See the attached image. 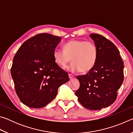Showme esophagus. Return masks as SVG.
<instances>
[{
	"label": "esophagus",
	"mask_w": 133,
	"mask_h": 133,
	"mask_svg": "<svg viewBox=\"0 0 133 133\" xmlns=\"http://www.w3.org/2000/svg\"><path fill=\"white\" fill-rule=\"evenodd\" d=\"M69 77L70 79H71V78H73L74 77V76L71 75V74H69Z\"/></svg>",
	"instance_id": "esophagus-1"
}]
</instances>
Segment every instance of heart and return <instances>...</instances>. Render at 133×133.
Instances as JSON below:
<instances>
[{
  "label": "heart",
  "mask_w": 133,
  "mask_h": 133,
  "mask_svg": "<svg viewBox=\"0 0 133 133\" xmlns=\"http://www.w3.org/2000/svg\"><path fill=\"white\" fill-rule=\"evenodd\" d=\"M63 50L56 49L53 56L55 62L62 68L68 67L69 71L73 73L82 71L86 73L90 71L96 63L98 57V49L91 42L83 40H73L65 43Z\"/></svg>",
  "instance_id": "heart-1"
}]
</instances>
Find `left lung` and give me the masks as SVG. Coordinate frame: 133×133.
<instances>
[{"label":"left lung","mask_w":133,"mask_h":133,"mask_svg":"<svg viewBox=\"0 0 133 133\" xmlns=\"http://www.w3.org/2000/svg\"><path fill=\"white\" fill-rule=\"evenodd\" d=\"M98 49L95 66L86 75L77 76L80 87L75 92L78 100L87 109L98 110L116 100L124 80V63L118 49L102 35H90Z\"/></svg>","instance_id":"8db88e82"}]
</instances>
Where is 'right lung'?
I'll use <instances>...</instances> for the list:
<instances>
[{
	"label": "right lung",
	"instance_id": "add662e5",
	"mask_svg": "<svg viewBox=\"0 0 133 133\" xmlns=\"http://www.w3.org/2000/svg\"><path fill=\"white\" fill-rule=\"evenodd\" d=\"M60 37L40 33L24 42L18 49L11 68L15 88L21 102L42 108L56 97L58 87L69 80L58 66L53 53Z\"/></svg>",
	"mask_w": 133,
	"mask_h": 133
}]
</instances>
